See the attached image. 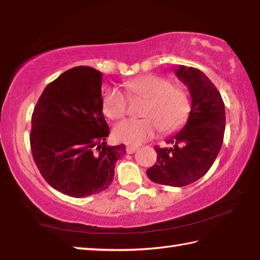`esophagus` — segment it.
<instances>
[{
	"instance_id": "34e87169",
	"label": "esophagus",
	"mask_w": 260,
	"mask_h": 260,
	"mask_svg": "<svg viewBox=\"0 0 260 260\" xmlns=\"http://www.w3.org/2000/svg\"><path fill=\"white\" fill-rule=\"evenodd\" d=\"M137 149H138V148L135 147V146H128V147H126V152H128V153H134Z\"/></svg>"
}]
</instances>
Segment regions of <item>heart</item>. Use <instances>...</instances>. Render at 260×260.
I'll return each instance as SVG.
<instances>
[{
  "label": "heart",
  "mask_w": 260,
  "mask_h": 260,
  "mask_svg": "<svg viewBox=\"0 0 260 260\" xmlns=\"http://www.w3.org/2000/svg\"><path fill=\"white\" fill-rule=\"evenodd\" d=\"M131 98L146 99L142 119L124 120L114 126L113 136L128 145H140L151 139L159 129L164 134L177 130L189 112L188 94L179 84L149 74L129 79L124 84ZM103 113L111 120H119L128 112V98L118 87L109 88L103 95Z\"/></svg>",
  "instance_id": "1"
}]
</instances>
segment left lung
Segmentation results:
<instances>
[{
  "label": "left lung",
  "mask_w": 260,
  "mask_h": 260,
  "mask_svg": "<svg viewBox=\"0 0 260 260\" xmlns=\"http://www.w3.org/2000/svg\"><path fill=\"white\" fill-rule=\"evenodd\" d=\"M176 76L188 87L192 107L184 128L155 147L157 162L147 169L150 181L182 187L208 173L221 149L225 129L224 103L218 88L198 68L179 66Z\"/></svg>",
  "instance_id": "left-lung-1"
}]
</instances>
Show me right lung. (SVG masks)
Instances as JSON below:
<instances>
[{
  "label": "right lung",
  "instance_id": "obj_1",
  "mask_svg": "<svg viewBox=\"0 0 260 260\" xmlns=\"http://www.w3.org/2000/svg\"><path fill=\"white\" fill-rule=\"evenodd\" d=\"M102 73L77 66L46 86L31 118L30 146L42 177L72 198L107 189L125 146H108Z\"/></svg>",
  "mask_w": 260,
  "mask_h": 260
}]
</instances>
